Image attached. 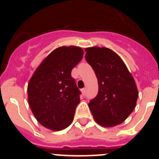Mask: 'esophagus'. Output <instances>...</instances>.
<instances>
[{"mask_svg": "<svg viewBox=\"0 0 159 159\" xmlns=\"http://www.w3.org/2000/svg\"><path fill=\"white\" fill-rule=\"evenodd\" d=\"M81 92H82L83 95H85V93H86V88H83V89H81Z\"/></svg>", "mask_w": 159, "mask_h": 159, "instance_id": "obj_1", "label": "esophagus"}]
</instances>
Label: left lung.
<instances>
[{
    "label": "left lung",
    "instance_id": "1",
    "mask_svg": "<svg viewBox=\"0 0 159 159\" xmlns=\"http://www.w3.org/2000/svg\"><path fill=\"white\" fill-rule=\"evenodd\" d=\"M85 59L95 71L99 91L88 103L95 121L111 127L123 123L135 107L139 92L122 59L107 48L85 49Z\"/></svg>",
    "mask_w": 159,
    "mask_h": 159
}]
</instances>
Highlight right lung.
<instances>
[{"label": "right lung", "instance_id": "obj_1", "mask_svg": "<svg viewBox=\"0 0 159 159\" xmlns=\"http://www.w3.org/2000/svg\"><path fill=\"white\" fill-rule=\"evenodd\" d=\"M83 55L82 48L75 46L55 49L29 81V106L37 121L46 128L60 130L72 122L81 92L71 73Z\"/></svg>", "mask_w": 159, "mask_h": 159}]
</instances>
